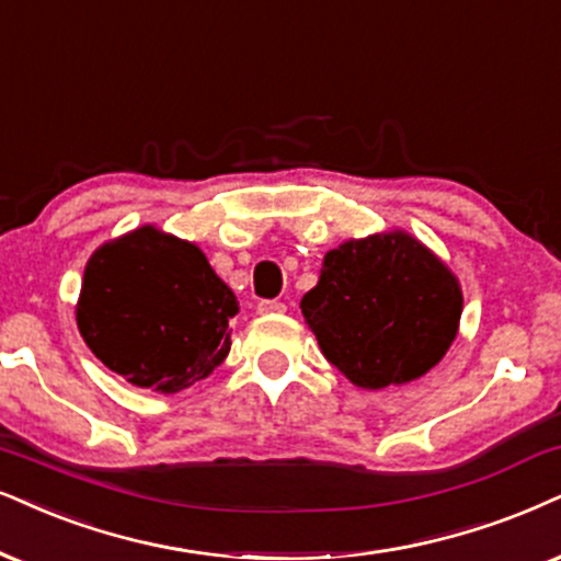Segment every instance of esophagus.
<instances>
[{
    "mask_svg": "<svg viewBox=\"0 0 561 561\" xmlns=\"http://www.w3.org/2000/svg\"><path fill=\"white\" fill-rule=\"evenodd\" d=\"M256 310H259V316H276V313H285L287 305L282 300H261Z\"/></svg>",
    "mask_w": 561,
    "mask_h": 561,
    "instance_id": "34e87169",
    "label": "esophagus"
}]
</instances>
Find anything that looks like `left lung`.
Wrapping results in <instances>:
<instances>
[{"mask_svg": "<svg viewBox=\"0 0 561 561\" xmlns=\"http://www.w3.org/2000/svg\"><path fill=\"white\" fill-rule=\"evenodd\" d=\"M323 357L365 391L430 373L456 342L463 293L437 253L407 230L350 238L323 256L300 300Z\"/></svg>", "mask_w": 561, "mask_h": 561, "instance_id": "8db88e82", "label": "left lung"}]
</instances>
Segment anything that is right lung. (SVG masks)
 I'll use <instances>...</instances> for the list:
<instances>
[{
  "instance_id": "1",
  "label": "right lung",
  "mask_w": 561,
  "mask_h": 561,
  "mask_svg": "<svg viewBox=\"0 0 561 561\" xmlns=\"http://www.w3.org/2000/svg\"><path fill=\"white\" fill-rule=\"evenodd\" d=\"M236 313V293L202 248L154 225L92 251L75 308L90 352L158 393H179L225 363Z\"/></svg>"
}]
</instances>
